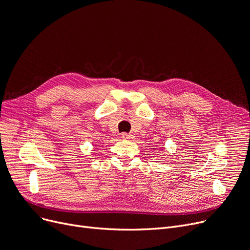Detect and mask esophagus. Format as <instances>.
<instances>
[{
  "instance_id": "1",
  "label": "esophagus",
  "mask_w": 250,
  "mask_h": 250,
  "mask_svg": "<svg viewBox=\"0 0 250 250\" xmlns=\"http://www.w3.org/2000/svg\"><path fill=\"white\" fill-rule=\"evenodd\" d=\"M122 138L124 140H130V139H132V135L131 134H127V133H123L122 134Z\"/></svg>"
}]
</instances>
